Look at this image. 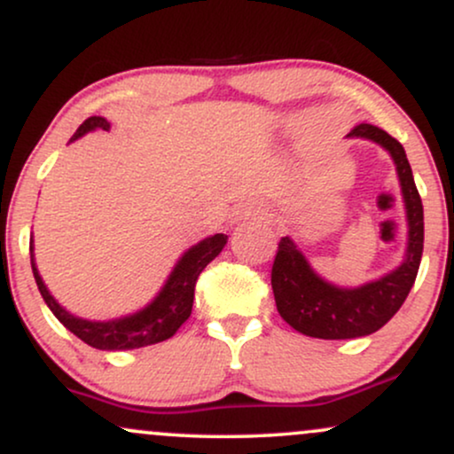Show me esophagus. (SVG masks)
Masks as SVG:
<instances>
[{
	"label": "esophagus",
	"mask_w": 454,
	"mask_h": 454,
	"mask_svg": "<svg viewBox=\"0 0 454 454\" xmlns=\"http://www.w3.org/2000/svg\"><path fill=\"white\" fill-rule=\"evenodd\" d=\"M262 213H264L262 207L247 205V207H243L241 213H239V217H262Z\"/></svg>",
	"instance_id": "1"
}]
</instances>
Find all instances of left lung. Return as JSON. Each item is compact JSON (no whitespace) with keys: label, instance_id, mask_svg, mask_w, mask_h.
Listing matches in <instances>:
<instances>
[{"label":"left lung","instance_id":"1","mask_svg":"<svg viewBox=\"0 0 454 454\" xmlns=\"http://www.w3.org/2000/svg\"><path fill=\"white\" fill-rule=\"evenodd\" d=\"M348 137L373 140L393 155L408 213V254L403 264L387 278L343 290L317 278L296 245L288 237H281L270 269L275 305L290 326L317 340H354L382 328L408 299L423 258V200L401 143L372 123H358Z\"/></svg>","mask_w":454,"mask_h":454}]
</instances>
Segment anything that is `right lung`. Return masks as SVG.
Masks as SVG:
<instances>
[{"label":"right lung","mask_w":454,"mask_h":454,"mask_svg":"<svg viewBox=\"0 0 454 454\" xmlns=\"http://www.w3.org/2000/svg\"><path fill=\"white\" fill-rule=\"evenodd\" d=\"M108 129V121L104 117H90L78 126L72 140L87 134L90 129ZM226 234H213L205 239L192 249H187L185 256L179 260L173 275H170L166 286L161 288L158 299L149 307H145L138 314L121 317V320H108V322H90L76 317L61 307L46 290L43 278L38 275L34 258H31V269H34L35 284H38L40 294H43L44 303L53 311L57 320L64 325L67 331L74 333L78 340L90 343L91 348L98 350H134V348H145L151 343H160L168 337H173L184 322L192 314V305H194V290L196 281L200 273L205 270L207 264L211 262L217 254L222 252L226 245ZM34 245L29 243V252Z\"/></svg>","instance_id":"obj_1"}]
</instances>
